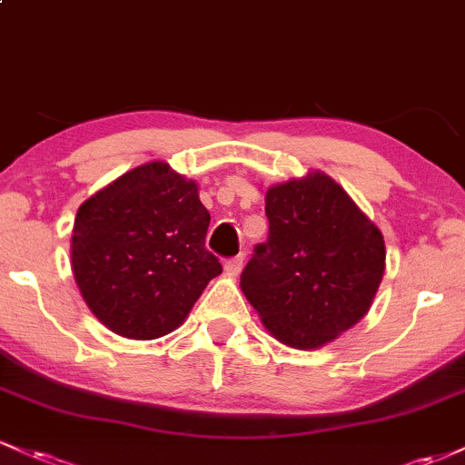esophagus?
<instances>
[{"mask_svg": "<svg viewBox=\"0 0 465 465\" xmlns=\"http://www.w3.org/2000/svg\"><path fill=\"white\" fill-rule=\"evenodd\" d=\"M242 264H244V258L242 255H236V258H229L225 262V273L227 275H238L240 271H242Z\"/></svg>", "mask_w": 465, "mask_h": 465, "instance_id": "1", "label": "esophagus"}]
</instances>
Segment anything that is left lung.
Listing matches in <instances>:
<instances>
[{"label":"left lung","mask_w":465,"mask_h":465,"mask_svg":"<svg viewBox=\"0 0 465 465\" xmlns=\"http://www.w3.org/2000/svg\"><path fill=\"white\" fill-rule=\"evenodd\" d=\"M269 238L240 288L282 343L317 350L365 317L385 273L381 229L323 173L271 185Z\"/></svg>","instance_id":"left-lung-1"}]
</instances>
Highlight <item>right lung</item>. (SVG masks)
Wrapping results in <instances>:
<instances>
[{
    "label": "right lung",
    "instance_id": "1",
    "mask_svg": "<svg viewBox=\"0 0 465 465\" xmlns=\"http://www.w3.org/2000/svg\"><path fill=\"white\" fill-rule=\"evenodd\" d=\"M210 212L168 163L137 165L78 207L72 271L89 311L111 332L148 341L185 322L223 273L205 247Z\"/></svg>",
    "mask_w": 465,
    "mask_h": 465
}]
</instances>
